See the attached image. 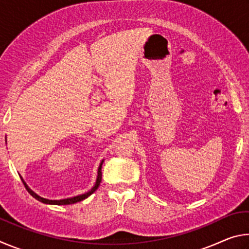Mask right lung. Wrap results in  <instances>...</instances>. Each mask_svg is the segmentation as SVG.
Segmentation results:
<instances>
[{
  "mask_svg": "<svg viewBox=\"0 0 249 249\" xmlns=\"http://www.w3.org/2000/svg\"><path fill=\"white\" fill-rule=\"evenodd\" d=\"M103 161L104 159L102 160V161L100 162L99 165V168H98V175H96V180H95V183L93 187L91 188V190H89L88 192H84L82 193V195H79V196H71V197H67V199H61V200H49V199H45V197H41L40 196L37 195L36 192H34L31 188L28 187L27 183L25 182L24 179L20 177V179H22L23 183L25 185V188H26V190L29 192V195H31L32 196L35 197L36 200H38L40 202H43V203L45 204H53V205H67V204H73V203H77V202H80L82 201L84 199H87L88 196H90L92 193H93L96 189L99 188V185L101 183V180H102V165H103Z\"/></svg>",
  "mask_w": 249,
  "mask_h": 249,
  "instance_id": "obj_1",
  "label": "right lung"
}]
</instances>
